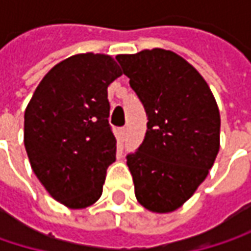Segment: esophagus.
I'll list each match as a JSON object with an SVG mask.
<instances>
[{
    "label": "esophagus",
    "mask_w": 251,
    "mask_h": 251,
    "mask_svg": "<svg viewBox=\"0 0 251 251\" xmlns=\"http://www.w3.org/2000/svg\"><path fill=\"white\" fill-rule=\"evenodd\" d=\"M126 132H127L126 127H121V129H119V136H121V139H125Z\"/></svg>",
    "instance_id": "34e87169"
}]
</instances>
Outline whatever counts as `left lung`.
<instances>
[{
    "mask_svg": "<svg viewBox=\"0 0 251 251\" xmlns=\"http://www.w3.org/2000/svg\"><path fill=\"white\" fill-rule=\"evenodd\" d=\"M116 59L148 116L144 142L126 157L136 201L151 212H173L193 196L218 155V104L203 76L172 50Z\"/></svg>",
    "mask_w": 251,
    "mask_h": 251,
    "instance_id": "left-lung-1",
    "label": "left lung"
}]
</instances>
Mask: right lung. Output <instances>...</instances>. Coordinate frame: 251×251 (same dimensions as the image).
<instances>
[{
	"label": "right lung",
	"instance_id": "obj_1",
	"mask_svg": "<svg viewBox=\"0 0 251 251\" xmlns=\"http://www.w3.org/2000/svg\"><path fill=\"white\" fill-rule=\"evenodd\" d=\"M121 75L110 55H73L43 76L25 107L30 166L48 193L71 209L99 201L116 160L107 87Z\"/></svg>",
	"mask_w": 251,
	"mask_h": 251
}]
</instances>
